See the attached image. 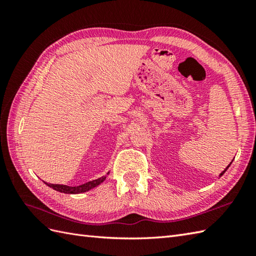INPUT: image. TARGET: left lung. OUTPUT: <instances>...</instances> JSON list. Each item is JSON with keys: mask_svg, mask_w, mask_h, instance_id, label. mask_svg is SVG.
Segmentation results:
<instances>
[{"mask_svg": "<svg viewBox=\"0 0 256 256\" xmlns=\"http://www.w3.org/2000/svg\"><path fill=\"white\" fill-rule=\"evenodd\" d=\"M230 165H231V162H230ZM230 165H229V166H230ZM229 166H228V167H226V170H224V172H221V174H220V175H219V176H220V177H221V176H222V175H224V172H226V170H228V168H229Z\"/></svg>", "mask_w": 256, "mask_h": 256, "instance_id": "8db88e82", "label": "left lung"}]
</instances>
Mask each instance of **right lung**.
Listing matches in <instances>:
<instances>
[{"instance_id": "add662e5", "label": "right lung", "mask_w": 256, "mask_h": 256, "mask_svg": "<svg viewBox=\"0 0 256 256\" xmlns=\"http://www.w3.org/2000/svg\"><path fill=\"white\" fill-rule=\"evenodd\" d=\"M106 178V176H102L100 178L94 179V180L88 182L80 184V186H76V187L66 186V184H48V182H45V184H47L48 187L55 189V190H57V192H64V194H81V192H89L90 189L94 188L96 186H99L101 182H104Z\"/></svg>"}]
</instances>
